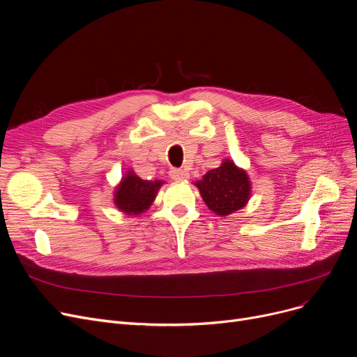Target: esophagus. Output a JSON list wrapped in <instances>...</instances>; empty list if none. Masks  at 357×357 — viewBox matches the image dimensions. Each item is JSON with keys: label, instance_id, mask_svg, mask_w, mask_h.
<instances>
[{"label": "esophagus", "instance_id": "esophagus-1", "mask_svg": "<svg viewBox=\"0 0 357 357\" xmlns=\"http://www.w3.org/2000/svg\"><path fill=\"white\" fill-rule=\"evenodd\" d=\"M169 176H171L174 181H186L190 178V174L186 171H182V169H171Z\"/></svg>", "mask_w": 357, "mask_h": 357}]
</instances>
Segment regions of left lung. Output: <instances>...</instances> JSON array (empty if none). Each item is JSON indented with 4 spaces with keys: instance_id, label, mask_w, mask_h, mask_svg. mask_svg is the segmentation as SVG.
Returning a JSON list of instances; mask_svg holds the SVG:
<instances>
[{
    "instance_id": "1",
    "label": "left lung",
    "mask_w": 357,
    "mask_h": 357,
    "mask_svg": "<svg viewBox=\"0 0 357 357\" xmlns=\"http://www.w3.org/2000/svg\"><path fill=\"white\" fill-rule=\"evenodd\" d=\"M208 210L218 217H227L246 207L252 197V181L246 169L226 158L202 179L192 182Z\"/></svg>"
}]
</instances>
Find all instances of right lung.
<instances>
[{
	"instance_id": "right-lung-1",
	"label": "right lung",
	"mask_w": 357,
	"mask_h": 357,
	"mask_svg": "<svg viewBox=\"0 0 357 357\" xmlns=\"http://www.w3.org/2000/svg\"><path fill=\"white\" fill-rule=\"evenodd\" d=\"M162 179H142L135 169H127L119 183L112 191V204L114 207L130 217H139L152 207L162 185Z\"/></svg>"
}]
</instances>
